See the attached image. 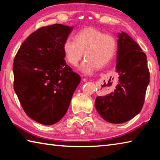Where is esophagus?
Returning <instances> with one entry per match:
<instances>
[{
  "label": "esophagus",
  "mask_w": 160,
  "mask_h": 160,
  "mask_svg": "<svg viewBox=\"0 0 160 160\" xmlns=\"http://www.w3.org/2000/svg\"><path fill=\"white\" fill-rule=\"evenodd\" d=\"M84 80H85V79H84Z\"/></svg>",
  "instance_id": "obj_1"
}]
</instances>
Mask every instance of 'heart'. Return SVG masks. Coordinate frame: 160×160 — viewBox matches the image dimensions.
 Instances as JSON below:
<instances>
[{
  "instance_id": "heart-1",
  "label": "heart",
  "mask_w": 160,
  "mask_h": 160,
  "mask_svg": "<svg viewBox=\"0 0 160 160\" xmlns=\"http://www.w3.org/2000/svg\"><path fill=\"white\" fill-rule=\"evenodd\" d=\"M75 40L68 38L63 44L65 58L72 66H77L82 58H86L80 69L85 74L92 72L97 68H103L114 56L117 41L114 36L93 28H88L78 32Z\"/></svg>"
}]
</instances>
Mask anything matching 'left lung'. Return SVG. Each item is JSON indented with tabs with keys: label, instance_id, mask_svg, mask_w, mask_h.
<instances>
[{
	"label": "left lung",
	"instance_id": "8db88e82",
	"mask_svg": "<svg viewBox=\"0 0 160 160\" xmlns=\"http://www.w3.org/2000/svg\"><path fill=\"white\" fill-rule=\"evenodd\" d=\"M118 37L116 71L118 82L113 92L95 99L97 112L112 123L126 122L140 113L150 82L147 56L125 32L119 33Z\"/></svg>",
	"mask_w": 160,
	"mask_h": 160
}]
</instances>
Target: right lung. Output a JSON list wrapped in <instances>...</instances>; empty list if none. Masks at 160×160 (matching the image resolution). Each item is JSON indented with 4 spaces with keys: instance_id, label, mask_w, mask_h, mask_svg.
Segmentation results:
<instances>
[{
    "instance_id": "obj_1",
    "label": "right lung",
    "mask_w": 160,
    "mask_h": 160,
    "mask_svg": "<svg viewBox=\"0 0 160 160\" xmlns=\"http://www.w3.org/2000/svg\"><path fill=\"white\" fill-rule=\"evenodd\" d=\"M72 27H42L21 45L12 65L14 90L29 118L44 125L66 114L80 75L66 63L63 44Z\"/></svg>"
}]
</instances>
